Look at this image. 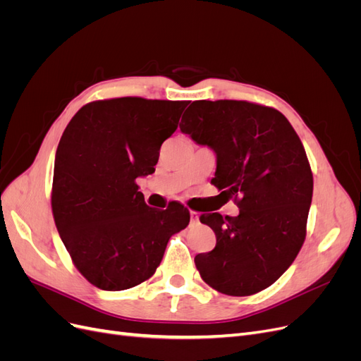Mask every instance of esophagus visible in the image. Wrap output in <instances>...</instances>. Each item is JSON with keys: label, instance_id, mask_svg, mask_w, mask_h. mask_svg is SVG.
Returning a JSON list of instances; mask_svg holds the SVG:
<instances>
[{"label": "esophagus", "instance_id": "obj_1", "mask_svg": "<svg viewBox=\"0 0 361 361\" xmlns=\"http://www.w3.org/2000/svg\"><path fill=\"white\" fill-rule=\"evenodd\" d=\"M190 216H191V223H197L199 221V212L190 211Z\"/></svg>", "mask_w": 361, "mask_h": 361}]
</instances>
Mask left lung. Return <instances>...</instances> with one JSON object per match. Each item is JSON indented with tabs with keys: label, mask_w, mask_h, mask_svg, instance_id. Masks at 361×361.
<instances>
[{
	"label": "left lung",
	"mask_w": 361,
	"mask_h": 361,
	"mask_svg": "<svg viewBox=\"0 0 361 361\" xmlns=\"http://www.w3.org/2000/svg\"><path fill=\"white\" fill-rule=\"evenodd\" d=\"M180 130L215 150L211 182L239 207L238 216L200 215L216 236L212 251L194 257L200 277L232 297L267 289L307 233L313 173L298 134L276 108L232 99L194 101Z\"/></svg>",
	"instance_id": "obj_1"
}]
</instances>
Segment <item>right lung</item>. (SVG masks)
Instances as JSON below:
<instances>
[{
    "mask_svg": "<svg viewBox=\"0 0 361 361\" xmlns=\"http://www.w3.org/2000/svg\"><path fill=\"white\" fill-rule=\"evenodd\" d=\"M188 101L113 97L85 104L64 129L54 162L51 207L75 268L93 286L125 290L149 280L190 211L145 203L137 178L155 171L161 145Z\"/></svg>",
    "mask_w": 361,
    "mask_h": 361,
    "instance_id": "obj_1",
    "label": "right lung"
}]
</instances>
